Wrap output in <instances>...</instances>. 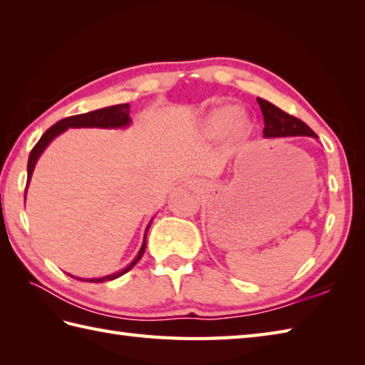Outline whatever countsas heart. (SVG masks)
<instances>
[{
  "instance_id": "b5f03b06",
  "label": "heart",
  "mask_w": 365,
  "mask_h": 365,
  "mask_svg": "<svg viewBox=\"0 0 365 365\" xmlns=\"http://www.w3.org/2000/svg\"><path fill=\"white\" fill-rule=\"evenodd\" d=\"M254 119L235 103H221L208 110L199 122V133L207 139L227 133L230 141L242 143L252 135Z\"/></svg>"
}]
</instances>
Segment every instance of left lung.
<instances>
[{"mask_svg":"<svg viewBox=\"0 0 365 365\" xmlns=\"http://www.w3.org/2000/svg\"><path fill=\"white\" fill-rule=\"evenodd\" d=\"M260 110L263 113V138H289V136H311L317 138L314 131L304 122L284 113L273 103L263 98H257ZM319 139V138H317Z\"/></svg>","mask_w":365,"mask_h":365,"instance_id":"left-lung-1","label":"left lung"}]
</instances>
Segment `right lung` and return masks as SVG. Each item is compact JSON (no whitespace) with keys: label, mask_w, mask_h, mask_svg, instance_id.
Listing matches in <instances>:
<instances>
[{"label":"right lung","mask_w":365,"mask_h":365,"mask_svg":"<svg viewBox=\"0 0 365 365\" xmlns=\"http://www.w3.org/2000/svg\"><path fill=\"white\" fill-rule=\"evenodd\" d=\"M131 125V118H130V105L128 103H120V105H113V106H106V108H100V110L96 111H89V113H84V114H76V115H71V118H66L63 120H59L54 123L53 127H50L48 130L45 131L42 135V138L38 139V143L34 145V149L31 150L29 153V158H28V180H26V190H25V200H26V192H28V187H29V182H31V177H33L34 173V168L37 165L38 158H41V155L43 153V150L46 147L50 145V143L53 141L54 138L59 136L61 133H64L66 130L68 128H114V130H119V128H127ZM153 218L149 221L144 232V240H143V245H141V250L138 251L136 257L131 260L125 268H122L119 271H115V273L111 274H106L102 277H76L72 276L73 279H78V281H84V282H105V281H113V279H118L122 274H125L127 271H130L133 268L136 263L139 262V259L143 257V254L145 251V237H147V230H149L150 224H152Z\"/></svg>","instance_id":"obj_1"}]
</instances>
